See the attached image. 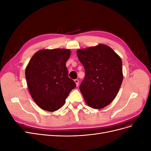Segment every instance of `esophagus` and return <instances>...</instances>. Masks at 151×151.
Wrapping results in <instances>:
<instances>
[{"instance_id": "1", "label": "esophagus", "mask_w": 151, "mask_h": 151, "mask_svg": "<svg viewBox=\"0 0 151 151\" xmlns=\"http://www.w3.org/2000/svg\"><path fill=\"white\" fill-rule=\"evenodd\" d=\"M74 81H75V83H76V84L77 86H79V80H78V79H75Z\"/></svg>"}]
</instances>
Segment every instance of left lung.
Listing matches in <instances>:
<instances>
[{"label": "left lung", "instance_id": "1", "mask_svg": "<svg viewBox=\"0 0 151 151\" xmlns=\"http://www.w3.org/2000/svg\"><path fill=\"white\" fill-rule=\"evenodd\" d=\"M77 55L85 69L79 89L86 103L94 109L104 108L115 98L122 83L120 57L103 44L77 50Z\"/></svg>", "mask_w": 151, "mask_h": 151}]
</instances>
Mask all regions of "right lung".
I'll return each mask as SVG.
<instances>
[{
	"label": "right lung",
	"instance_id": "add662e5",
	"mask_svg": "<svg viewBox=\"0 0 151 151\" xmlns=\"http://www.w3.org/2000/svg\"><path fill=\"white\" fill-rule=\"evenodd\" d=\"M66 49L42 50L32 57L25 72L32 98L44 110L55 111L63 106L72 89L76 87L68 76Z\"/></svg>",
	"mask_w": 151,
	"mask_h": 151
}]
</instances>
